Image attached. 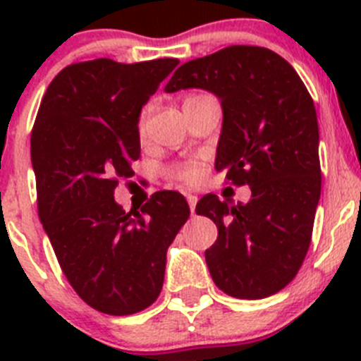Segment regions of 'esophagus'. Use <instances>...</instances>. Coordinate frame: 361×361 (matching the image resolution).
I'll list each match as a JSON object with an SVG mask.
<instances>
[{
    "label": "esophagus",
    "instance_id": "esophagus-1",
    "mask_svg": "<svg viewBox=\"0 0 361 361\" xmlns=\"http://www.w3.org/2000/svg\"><path fill=\"white\" fill-rule=\"evenodd\" d=\"M186 200H188V204H190L191 213L195 212V206H197V200H199V197L193 195V193H186Z\"/></svg>",
    "mask_w": 361,
    "mask_h": 361
}]
</instances>
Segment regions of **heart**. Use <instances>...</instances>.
Wrapping results in <instances>:
<instances>
[{
	"mask_svg": "<svg viewBox=\"0 0 361 361\" xmlns=\"http://www.w3.org/2000/svg\"><path fill=\"white\" fill-rule=\"evenodd\" d=\"M146 123H148V111H142L141 117H139V133L145 135L146 132ZM171 177L178 183H184V184H193L199 180L200 177V164L195 161L186 162V164H180V166H175L173 170H171Z\"/></svg>",
	"mask_w": 361,
	"mask_h": 361,
	"instance_id": "b5f03b06",
	"label": "heart"
}]
</instances>
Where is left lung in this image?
Segmentation results:
<instances>
[{
    "instance_id": "obj_1",
    "label": "left lung",
    "mask_w": 361,
    "mask_h": 361,
    "mask_svg": "<svg viewBox=\"0 0 361 361\" xmlns=\"http://www.w3.org/2000/svg\"><path fill=\"white\" fill-rule=\"evenodd\" d=\"M202 88L220 99L215 170L247 184V204L206 195L197 215L219 229L206 250L216 288L258 300L291 282L307 255L322 190L314 103L296 70L262 47L233 44L178 66L164 90Z\"/></svg>"
}]
</instances>
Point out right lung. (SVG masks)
<instances>
[{
	"label": "right lung",
	"mask_w": 361,
	"mask_h": 361,
	"mask_svg": "<svg viewBox=\"0 0 361 361\" xmlns=\"http://www.w3.org/2000/svg\"><path fill=\"white\" fill-rule=\"evenodd\" d=\"M177 65L73 63L49 85L32 130L37 212L57 262L86 304L114 317L157 300L166 251L190 216L177 191H157L130 213L114 199L117 178L141 157L142 106Z\"/></svg>",
	"instance_id": "1"
}]
</instances>
